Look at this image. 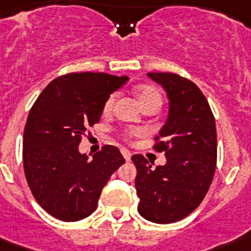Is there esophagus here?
<instances>
[{
    "label": "esophagus",
    "mask_w": 251,
    "mask_h": 251,
    "mask_svg": "<svg viewBox=\"0 0 251 251\" xmlns=\"http://www.w3.org/2000/svg\"><path fill=\"white\" fill-rule=\"evenodd\" d=\"M122 154H123V157L124 158H126V161H129L131 160V157H132V154H131V152H129V151H127V149H122Z\"/></svg>",
    "instance_id": "34e87169"
}]
</instances>
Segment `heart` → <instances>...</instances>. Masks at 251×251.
<instances>
[{"mask_svg": "<svg viewBox=\"0 0 251 251\" xmlns=\"http://www.w3.org/2000/svg\"><path fill=\"white\" fill-rule=\"evenodd\" d=\"M115 98L116 95L111 94L107 99H106V102H104L103 104V112L107 114V112L111 111L112 107H114V103H115ZM137 98H139L140 103H141L143 107H147V106H151V104H157V106H160L161 107V104H162V94H161V91L154 86H148V85H145V86H140L139 89H137ZM137 133H139L137 129L131 128V129H126V131L123 132V136L126 139H128V137H131V136L133 135H137Z\"/></svg>", "mask_w": 251, "mask_h": 251, "instance_id": "b5f03b06", "label": "heart"}]
</instances>
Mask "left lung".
Masks as SVG:
<instances>
[{
    "label": "left lung",
    "instance_id": "obj_1",
    "mask_svg": "<svg viewBox=\"0 0 251 251\" xmlns=\"http://www.w3.org/2000/svg\"><path fill=\"white\" fill-rule=\"evenodd\" d=\"M169 97V116L153 149L165 152L166 164L152 168L141 154L132 156L135 186L144 219L176 223L195 211L212 183L217 161L215 116L208 100L190 79L176 73H148Z\"/></svg>",
    "mask_w": 251,
    "mask_h": 251
}]
</instances>
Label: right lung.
Here are the masks:
<instances>
[{"mask_svg": "<svg viewBox=\"0 0 251 251\" xmlns=\"http://www.w3.org/2000/svg\"><path fill=\"white\" fill-rule=\"evenodd\" d=\"M127 75L69 73L48 83L32 104L23 132V169L35 200L63 221L90 216L102 188L126 162L114 145L89 160L78 152L87 127L98 123L112 91Z\"/></svg>", "mask_w": 251, "mask_h": 251, "instance_id": "right-lung-1", "label": "right lung"}]
</instances>
